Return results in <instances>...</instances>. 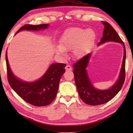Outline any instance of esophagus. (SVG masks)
<instances>
[{
  "mask_svg": "<svg viewBox=\"0 0 133 133\" xmlns=\"http://www.w3.org/2000/svg\"><path fill=\"white\" fill-rule=\"evenodd\" d=\"M65 69H66V70H67V71H71L72 70L71 66L70 65H67L66 67H65Z\"/></svg>",
  "mask_w": 133,
  "mask_h": 133,
  "instance_id": "34e87169",
  "label": "esophagus"
}]
</instances>
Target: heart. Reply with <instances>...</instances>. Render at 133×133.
I'll list each match as a JSON object with an SVG mask.
<instances>
[{"mask_svg":"<svg viewBox=\"0 0 133 133\" xmlns=\"http://www.w3.org/2000/svg\"><path fill=\"white\" fill-rule=\"evenodd\" d=\"M95 39V32L90 29L79 27L69 28L62 36L56 52L64 55L65 51L72 50V56L76 59H81L94 45Z\"/></svg>","mask_w":133,"mask_h":133,"instance_id":"1","label":"heart"}]
</instances>
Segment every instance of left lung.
<instances>
[{
  "label": "left lung",
  "instance_id": "1",
  "mask_svg": "<svg viewBox=\"0 0 133 133\" xmlns=\"http://www.w3.org/2000/svg\"><path fill=\"white\" fill-rule=\"evenodd\" d=\"M102 22L105 26L104 30L101 41L98 43L97 45L106 42H116L122 43L124 48V55L119 79L111 88L105 90H100L94 88L88 78L86 68L88 66L91 53L85 55L73 65L74 80L80 97L85 103L93 106L108 102L115 97L121 90L125 79L126 50L124 43L110 23L105 21H102Z\"/></svg>",
  "mask_w": 133,
  "mask_h": 133
}]
</instances>
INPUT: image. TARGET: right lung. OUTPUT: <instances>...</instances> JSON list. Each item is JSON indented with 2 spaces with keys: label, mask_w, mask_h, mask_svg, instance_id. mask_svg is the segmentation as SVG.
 <instances>
[{
  "label": "right lung",
  "mask_w": 133,
  "mask_h": 133,
  "mask_svg": "<svg viewBox=\"0 0 133 133\" xmlns=\"http://www.w3.org/2000/svg\"><path fill=\"white\" fill-rule=\"evenodd\" d=\"M48 24H25L19 28L16 34L22 30H39L48 28ZM7 77L8 83L13 90L27 103L36 107H43L50 104L57 95L59 82L65 71L64 63H54L38 81L25 82L15 76L11 70L6 52Z\"/></svg>",
  "instance_id": "obj_1"
}]
</instances>
